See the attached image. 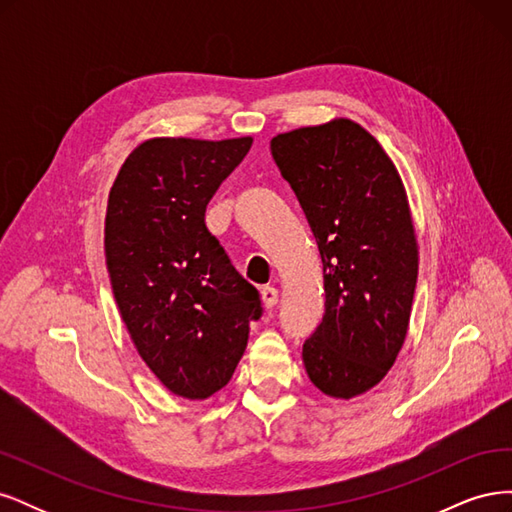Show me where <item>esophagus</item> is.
Here are the masks:
<instances>
[{
	"label": "esophagus",
	"instance_id": "esophagus-1",
	"mask_svg": "<svg viewBox=\"0 0 512 512\" xmlns=\"http://www.w3.org/2000/svg\"><path fill=\"white\" fill-rule=\"evenodd\" d=\"M260 299H262V305L271 309V307L277 305V301H280V292H277V288L267 286V288L260 290Z\"/></svg>",
	"mask_w": 512,
	"mask_h": 512
}]
</instances>
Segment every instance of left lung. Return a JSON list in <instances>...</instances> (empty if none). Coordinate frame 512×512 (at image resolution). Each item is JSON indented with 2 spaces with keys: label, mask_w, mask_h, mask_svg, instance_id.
Masks as SVG:
<instances>
[{
  "label": "left lung",
  "mask_w": 512,
  "mask_h": 512,
  "mask_svg": "<svg viewBox=\"0 0 512 512\" xmlns=\"http://www.w3.org/2000/svg\"><path fill=\"white\" fill-rule=\"evenodd\" d=\"M271 153L324 271L327 303L303 365L324 395L352 399L389 374L408 335L418 243L404 181L376 138L346 117L277 134Z\"/></svg>",
  "instance_id": "obj_1"
}]
</instances>
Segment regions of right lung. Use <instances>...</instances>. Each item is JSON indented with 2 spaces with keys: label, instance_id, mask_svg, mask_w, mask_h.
<instances>
[{
  "label": "right lung",
  "instance_id": "add662e5",
  "mask_svg": "<svg viewBox=\"0 0 512 512\" xmlns=\"http://www.w3.org/2000/svg\"><path fill=\"white\" fill-rule=\"evenodd\" d=\"M252 143L149 138L108 194L104 254L119 314L153 376L183 399L228 384L262 314L258 290L205 224L209 200Z\"/></svg>",
  "mask_w": 512,
  "mask_h": 512
}]
</instances>
